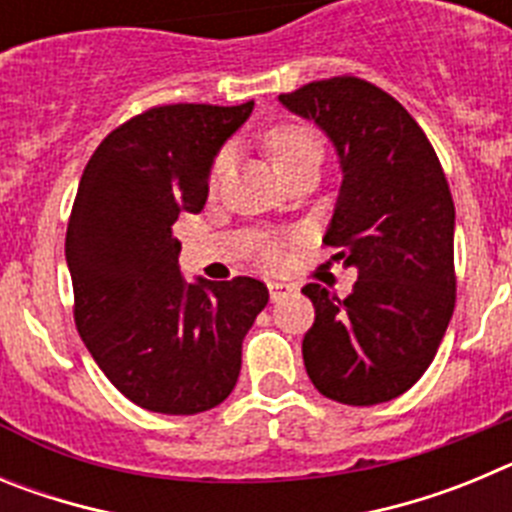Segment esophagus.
Segmentation results:
<instances>
[{
    "label": "esophagus",
    "instance_id": "obj_1",
    "mask_svg": "<svg viewBox=\"0 0 512 512\" xmlns=\"http://www.w3.org/2000/svg\"><path fill=\"white\" fill-rule=\"evenodd\" d=\"M292 284H287V282H269V297H271V302H279L282 300V297H287L289 292H292Z\"/></svg>",
    "mask_w": 512,
    "mask_h": 512
}]
</instances>
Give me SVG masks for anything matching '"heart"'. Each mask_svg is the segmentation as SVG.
Masks as SVG:
<instances>
[{"mask_svg": "<svg viewBox=\"0 0 512 512\" xmlns=\"http://www.w3.org/2000/svg\"><path fill=\"white\" fill-rule=\"evenodd\" d=\"M264 148L269 153L271 164L277 166L279 174H289L297 166L305 164H320V156H323V143L310 128L305 125H295V122H284V125H274V128L266 130L264 135ZM225 169V153L215 158V166H212V176H220V171ZM277 253H271L269 261H277Z\"/></svg>", "mask_w": 512, "mask_h": 512, "instance_id": "1", "label": "heart"}]
</instances>
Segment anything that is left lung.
<instances>
[{
	"mask_svg": "<svg viewBox=\"0 0 512 512\" xmlns=\"http://www.w3.org/2000/svg\"><path fill=\"white\" fill-rule=\"evenodd\" d=\"M279 102L336 148L341 189L323 241L359 274L346 297L302 287L315 305L307 377L343 405L390 402L431 366L454 312L449 184L418 122L369 81H312Z\"/></svg>",
	"mask_w": 512,
	"mask_h": 512,
	"instance_id": "left-lung-1",
	"label": "left lung"
}]
</instances>
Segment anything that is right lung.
Instances as JSON below:
<instances>
[{"label":"right lung","instance_id":"obj_1","mask_svg":"<svg viewBox=\"0 0 512 512\" xmlns=\"http://www.w3.org/2000/svg\"><path fill=\"white\" fill-rule=\"evenodd\" d=\"M238 107L166 104L112 130L81 174L66 264L76 328L104 377L140 408H215L241 374V346L269 302L264 282H187L174 223L200 212L225 140L251 117Z\"/></svg>","mask_w":512,"mask_h":512}]
</instances>
